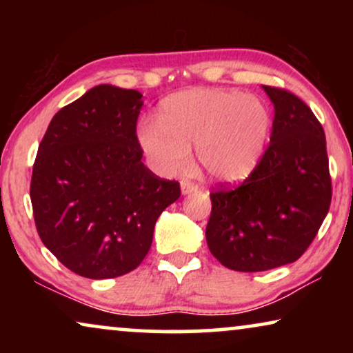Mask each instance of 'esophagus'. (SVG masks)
<instances>
[{"mask_svg": "<svg viewBox=\"0 0 353 353\" xmlns=\"http://www.w3.org/2000/svg\"><path fill=\"white\" fill-rule=\"evenodd\" d=\"M181 194L186 196V194H191V192H196L199 190V186L194 185V183H190V181H181Z\"/></svg>", "mask_w": 353, "mask_h": 353, "instance_id": "1", "label": "esophagus"}]
</instances>
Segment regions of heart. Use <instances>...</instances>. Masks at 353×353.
<instances>
[{"label": "heart", "instance_id": "heart-1", "mask_svg": "<svg viewBox=\"0 0 353 353\" xmlns=\"http://www.w3.org/2000/svg\"><path fill=\"white\" fill-rule=\"evenodd\" d=\"M270 133L272 112L259 96L192 88L163 99L157 120L138 125L137 143L159 175L185 170L194 144L197 162L212 180L239 183L262 162Z\"/></svg>", "mask_w": 353, "mask_h": 353}]
</instances>
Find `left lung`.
Here are the masks:
<instances>
[{
    "label": "left lung",
    "instance_id": "1",
    "mask_svg": "<svg viewBox=\"0 0 353 353\" xmlns=\"http://www.w3.org/2000/svg\"><path fill=\"white\" fill-rule=\"evenodd\" d=\"M274 108L270 146L236 190L212 192L210 252L234 272H265L305 252L331 204L326 138L312 109L286 90L262 85Z\"/></svg>",
    "mask_w": 353,
    "mask_h": 353
}]
</instances>
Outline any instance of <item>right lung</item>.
Wrapping results in <instances>:
<instances>
[{
  "label": "right lung",
  "instance_id": "right-lung-1",
  "mask_svg": "<svg viewBox=\"0 0 353 353\" xmlns=\"http://www.w3.org/2000/svg\"><path fill=\"white\" fill-rule=\"evenodd\" d=\"M143 94L98 85L52 117L32 173L38 234L83 278L130 273L146 257L159 215L180 197L141 162L137 120Z\"/></svg>",
  "mask_w": 353,
  "mask_h": 353
}]
</instances>
